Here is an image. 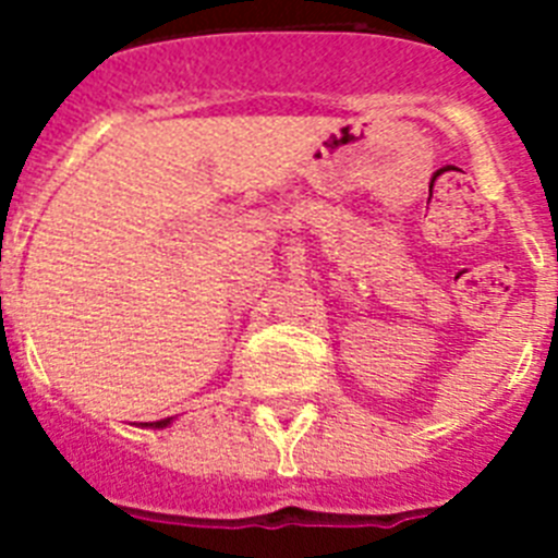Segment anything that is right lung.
<instances>
[{
	"mask_svg": "<svg viewBox=\"0 0 558 558\" xmlns=\"http://www.w3.org/2000/svg\"><path fill=\"white\" fill-rule=\"evenodd\" d=\"M170 422H172V418H161V422H145V425H142V427H167V425H170Z\"/></svg>",
	"mask_w": 558,
	"mask_h": 558,
	"instance_id": "obj_1",
	"label": "right lung"
}]
</instances>
